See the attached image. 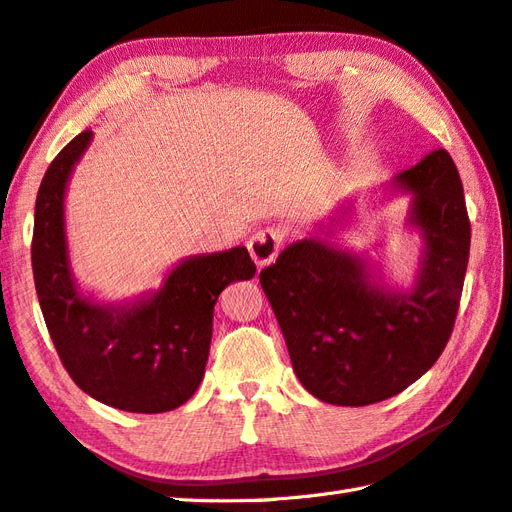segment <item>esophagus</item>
<instances>
[{
	"label": "esophagus",
	"mask_w": 512,
	"mask_h": 512,
	"mask_svg": "<svg viewBox=\"0 0 512 512\" xmlns=\"http://www.w3.org/2000/svg\"><path fill=\"white\" fill-rule=\"evenodd\" d=\"M279 248H282V237H279V233L273 228L257 230V233L248 239V253L253 257L257 268H264L270 262H275Z\"/></svg>",
	"instance_id": "obj_1"
}]
</instances>
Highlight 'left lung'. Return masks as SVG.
<instances>
[{
  "label": "left lung",
  "mask_w": 512,
  "mask_h": 512,
  "mask_svg": "<svg viewBox=\"0 0 512 512\" xmlns=\"http://www.w3.org/2000/svg\"><path fill=\"white\" fill-rule=\"evenodd\" d=\"M373 193L408 197L404 226L422 239L413 284L390 282L379 255L330 242L353 222V199L259 273L297 379L335 406L384 402L437 362L453 333L468 266L464 188L444 148Z\"/></svg>",
  "instance_id": "8db88e82"
}]
</instances>
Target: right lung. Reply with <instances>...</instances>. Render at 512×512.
I'll list each match as a JSON object with an SVG mask.
<instances>
[{
	"label": "right lung",
	"mask_w": 512,
	"mask_h": 512,
	"mask_svg": "<svg viewBox=\"0 0 512 512\" xmlns=\"http://www.w3.org/2000/svg\"><path fill=\"white\" fill-rule=\"evenodd\" d=\"M93 130L79 133L39 186L33 275L48 333L73 382L97 402L126 413H166L204 379L213 310L222 290L255 277L244 246L184 257L155 290L104 302L77 284L66 235V190Z\"/></svg>",
	"instance_id": "1"
}]
</instances>
